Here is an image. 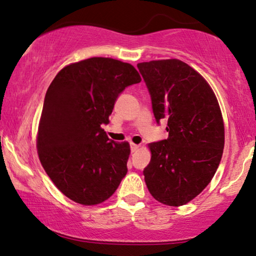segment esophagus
Segmentation results:
<instances>
[{
  "label": "esophagus",
  "mask_w": 256,
  "mask_h": 256,
  "mask_svg": "<svg viewBox=\"0 0 256 256\" xmlns=\"http://www.w3.org/2000/svg\"><path fill=\"white\" fill-rule=\"evenodd\" d=\"M139 148H140V146L139 144H131V152H136V150H139Z\"/></svg>",
  "instance_id": "esophagus-1"
}]
</instances>
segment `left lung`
<instances>
[{
	"instance_id": "obj_1",
	"label": "left lung",
	"mask_w": 256,
	"mask_h": 256,
	"mask_svg": "<svg viewBox=\"0 0 256 256\" xmlns=\"http://www.w3.org/2000/svg\"><path fill=\"white\" fill-rule=\"evenodd\" d=\"M152 96L157 123L168 138L148 144L144 176L152 196L168 206L184 205L213 179L224 148V123L216 93L204 77L179 59L138 64Z\"/></svg>"
}]
</instances>
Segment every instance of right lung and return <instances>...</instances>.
I'll use <instances>...</instances> for the list:
<instances>
[{
    "label": "right lung",
    "instance_id": "right-lung-1",
    "mask_svg": "<svg viewBox=\"0 0 256 256\" xmlns=\"http://www.w3.org/2000/svg\"><path fill=\"white\" fill-rule=\"evenodd\" d=\"M141 82L132 64L93 56L64 67L48 86L36 147L40 164L64 196L85 206L107 200L128 172V141L101 128L120 93Z\"/></svg>",
    "mask_w": 256,
    "mask_h": 256
}]
</instances>
